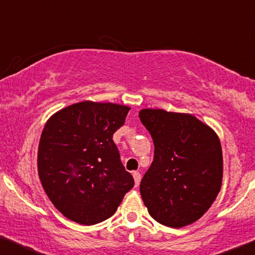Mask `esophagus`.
I'll return each instance as SVG.
<instances>
[{
	"instance_id": "obj_1",
	"label": "esophagus",
	"mask_w": 255,
	"mask_h": 255,
	"mask_svg": "<svg viewBox=\"0 0 255 255\" xmlns=\"http://www.w3.org/2000/svg\"><path fill=\"white\" fill-rule=\"evenodd\" d=\"M132 176H134V181H135V187H137V185L139 184L140 182V178H142V176H140V174L138 172H134L132 173Z\"/></svg>"
}]
</instances>
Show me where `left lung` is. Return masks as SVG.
Returning a JSON list of instances; mask_svg holds the SVG:
<instances>
[{
    "instance_id": "obj_1",
    "label": "left lung",
    "mask_w": 255,
    "mask_h": 255,
    "mask_svg": "<svg viewBox=\"0 0 255 255\" xmlns=\"http://www.w3.org/2000/svg\"><path fill=\"white\" fill-rule=\"evenodd\" d=\"M138 116L154 144L153 161L139 185L144 205L166 227L191 225L208 211L221 189L218 135L188 113L143 109Z\"/></svg>"
}]
</instances>
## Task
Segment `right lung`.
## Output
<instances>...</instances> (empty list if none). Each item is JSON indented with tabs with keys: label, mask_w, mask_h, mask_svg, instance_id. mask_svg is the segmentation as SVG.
<instances>
[{
	"label": "right lung",
	"mask_w": 255,
	"mask_h": 255,
	"mask_svg": "<svg viewBox=\"0 0 255 255\" xmlns=\"http://www.w3.org/2000/svg\"><path fill=\"white\" fill-rule=\"evenodd\" d=\"M130 108L80 102L52 115L37 151L41 184L54 206L80 225L111 218L134 178L121 164L113 134Z\"/></svg>",
	"instance_id": "1"
}]
</instances>
